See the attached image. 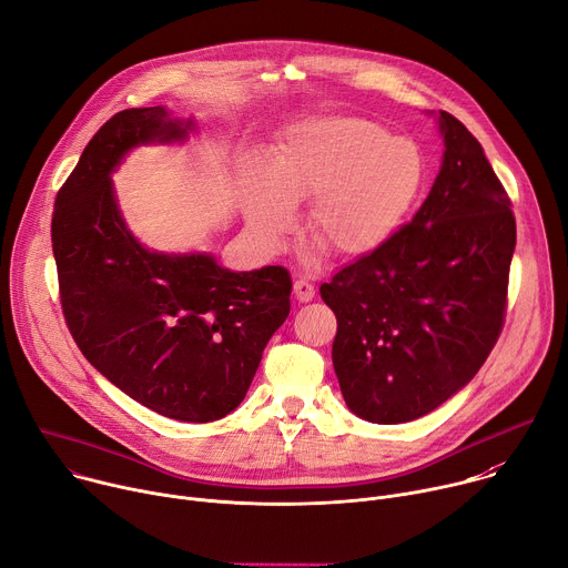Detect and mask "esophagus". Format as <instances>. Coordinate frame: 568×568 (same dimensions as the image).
Returning a JSON list of instances; mask_svg holds the SVG:
<instances>
[{"label": "esophagus", "instance_id": "obj_1", "mask_svg": "<svg viewBox=\"0 0 568 568\" xmlns=\"http://www.w3.org/2000/svg\"><path fill=\"white\" fill-rule=\"evenodd\" d=\"M314 294H316V290H314V285H312L310 281H305V278L294 281V296H296L301 303L312 301V298H314Z\"/></svg>", "mask_w": 568, "mask_h": 568}]
</instances>
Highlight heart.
I'll return each instance as SVG.
<instances>
[{
  "mask_svg": "<svg viewBox=\"0 0 568 568\" xmlns=\"http://www.w3.org/2000/svg\"><path fill=\"white\" fill-rule=\"evenodd\" d=\"M425 184V159L407 139L353 119H312L292 128L270 169L254 161L242 173L252 224L281 237L294 209L310 202L307 233L337 258H362L397 233Z\"/></svg>",
  "mask_w": 568,
  "mask_h": 568,
  "instance_id": "1",
  "label": "heart"
}]
</instances>
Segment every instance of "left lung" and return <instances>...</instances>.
<instances>
[{"instance_id":"8db88e82","label":"left lung","mask_w":568,"mask_h":568,"mask_svg":"<svg viewBox=\"0 0 568 568\" xmlns=\"http://www.w3.org/2000/svg\"><path fill=\"white\" fill-rule=\"evenodd\" d=\"M438 123L443 166L414 220L321 285L337 316L333 364L344 399L377 425L440 407L504 331L513 202L476 136L449 112Z\"/></svg>"}]
</instances>
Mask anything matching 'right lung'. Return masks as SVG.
<instances>
[{
	"mask_svg": "<svg viewBox=\"0 0 568 568\" xmlns=\"http://www.w3.org/2000/svg\"><path fill=\"white\" fill-rule=\"evenodd\" d=\"M189 125L156 108L114 114L60 186L51 220L60 305L88 362L143 407L211 423L245 399L290 314L285 267L229 272L206 254L166 256L125 229L110 173L128 150L180 141Z\"/></svg>",
	"mask_w": 568,
	"mask_h": 568,
	"instance_id": "obj_1",
	"label": "right lung"
}]
</instances>
